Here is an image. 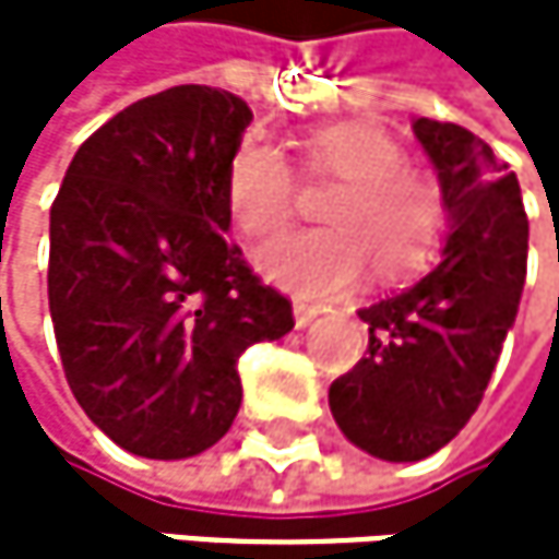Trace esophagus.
Segmentation results:
<instances>
[{
  "label": "esophagus",
  "mask_w": 559,
  "mask_h": 559,
  "mask_svg": "<svg viewBox=\"0 0 559 559\" xmlns=\"http://www.w3.org/2000/svg\"><path fill=\"white\" fill-rule=\"evenodd\" d=\"M318 314H321V305L305 301V298H295V325H298V329H308Z\"/></svg>",
  "instance_id": "1"
}]
</instances>
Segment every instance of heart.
Wrapping results in <instances>:
<instances>
[{"label":"heart","instance_id":"b5f03b06","mask_svg":"<svg viewBox=\"0 0 559 559\" xmlns=\"http://www.w3.org/2000/svg\"><path fill=\"white\" fill-rule=\"evenodd\" d=\"M301 174L335 180L321 201V221L258 251L271 285L305 298L345 295L372 264L395 282L423 267L442 245L445 201L439 183L402 160V143L376 123H329L301 136ZM227 217L245 238L264 241L292 221L295 174L282 150L245 140L224 174Z\"/></svg>","mask_w":559,"mask_h":559}]
</instances>
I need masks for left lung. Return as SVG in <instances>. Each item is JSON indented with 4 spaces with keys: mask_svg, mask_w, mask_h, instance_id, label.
I'll return each mask as SVG.
<instances>
[{
    "mask_svg": "<svg viewBox=\"0 0 559 559\" xmlns=\"http://www.w3.org/2000/svg\"><path fill=\"white\" fill-rule=\"evenodd\" d=\"M449 214L442 261L416 285L361 308L369 348L332 382L329 405L348 442L416 463L469 423L516 321L530 224L516 174L460 123L419 117Z\"/></svg>",
    "mask_w": 559,
    "mask_h": 559,
    "instance_id": "left-lung-1",
    "label": "left lung"
}]
</instances>
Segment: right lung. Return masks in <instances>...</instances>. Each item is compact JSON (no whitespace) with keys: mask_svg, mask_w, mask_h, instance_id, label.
I'll return each mask as SVG.
<instances>
[{"mask_svg":"<svg viewBox=\"0 0 559 559\" xmlns=\"http://www.w3.org/2000/svg\"><path fill=\"white\" fill-rule=\"evenodd\" d=\"M251 123L227 90L174 86L106 120L49 211V314L83 413L146 460L211 449L241 409L238 358L295 329L224 238V174Z\"/></svg>","mask_w":559,"mask_h":559,"instance_id":"obj_1","label":"right lung"}]
</instances>
